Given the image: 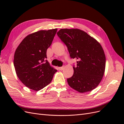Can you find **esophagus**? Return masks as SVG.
<instances>
[{"mask_svg": "<svg viewBox=\"0 0 124 124\" xmlns=\"http://www.w3.org/2000/svg\"><path fill=\"white\" fill-rule=\"evenodd\" d=\"M58 69L59 70H62L63 69H64V66H62V67H58Z\"/></svg>", "mask_w": 124, "mask_h": 124, "instance_id": "1", "label": "esophagus"}]
</instances>
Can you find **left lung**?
<instances>
[{"label":"left lung","mask_w":124,"mask_h":124,"mask_svg":"<svg viewBox=\"0 0 124 124\" xmlns=\"http://www.w3.org/2000/svg\"><path fill=\"white\" fill-rule=\"evenodd\" d=\"M57 36L68 48L71 58H77L73 76L67 78L71 88L83 93L99 85L106 67V56L100 44L78 29H61Z\"/></svg>","instance_id":"8db88e82"}]
</instances>
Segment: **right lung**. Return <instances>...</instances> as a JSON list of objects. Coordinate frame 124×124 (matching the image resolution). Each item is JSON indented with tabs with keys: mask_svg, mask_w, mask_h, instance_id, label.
Listing matches in <instances>:
<instances>
[{
	"mask_svg": "<svg viewBox=\"0 0 124 124\" xmlns=\"http://www.w3.org/2000/svg\"><path fill=\"white\" fill-rule=\"evenodd\" d=\"M57 29L40 31L26 36L15 52L14 66L20 81L26 86L38 91L49 84L57 70L47 60L46 51Z\"/></svg>",
	"mask_w": 124,
	"mask_h": 124,
	"instance_id": "1",
	"label": "right lung"
}]
</instances>
